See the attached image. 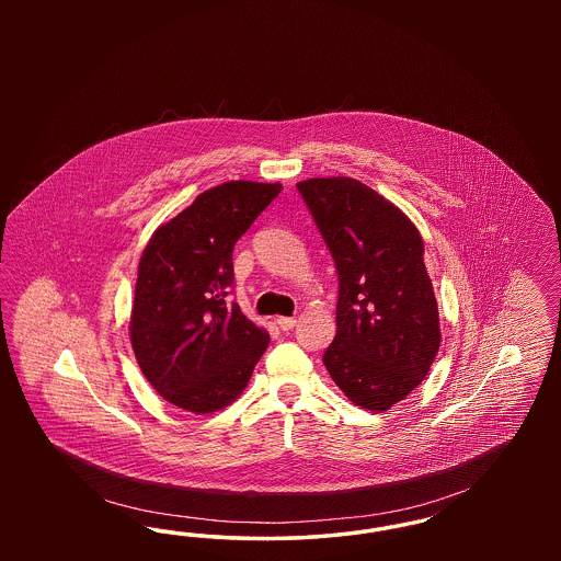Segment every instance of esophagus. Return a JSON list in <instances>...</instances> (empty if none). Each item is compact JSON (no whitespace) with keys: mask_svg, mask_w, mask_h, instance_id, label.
<instances>
[{"mask_svg":"<svg viewBox=\"0 0 561 561\" xmlns=\"http://www.w3.org/2000/svg\"><path fill=\"white\" fill-rule=\"evenodd\" d=\"M277 325L284 330V332H288V330H293L294 325H296V320L294 318H277Z\"/></svg>","mask_w":561,"mask_h":561,"instance_id":"1","label":"esophagus"}]
</instances>
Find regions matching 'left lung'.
Returning a JSON list of instances; mask_svg holds the SVG:
<instances>
[{"mask_svg": "<svg viewBox=\"0 0 561 561\" xmlns=\"http://www.w3.org/2000/svg\"><path fill=\"white\" fill-rule=\"evenodd\" d=\"M296 187L339 271L336 336L323 366L355 405L389 410L423 382L442 343L423 238L398 206L355 179Z\"/></svg>", "mask_w": 561, "mask_h": 561, "instance_id": "8db88e82", "label": "left lung"}]
</instances>
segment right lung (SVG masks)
Returning a JSON list of instances; mask_svg holds the SVG:
<instances>
[{
	"mask_svg": "<svg viewBox=\"0 0 561 561\" xmlns=\"http://www.w3.org/2000/svg\"><path fill=\"white\" fill-rule=\"evenodd\" d=\"M279 183L229 181L158 227L138 263L134 355L161 398L210 414L238 400L268 345L267 330L227 302L233 248L279 195Z\"/></svg>",
	"mask_w": 561,
	"mask_h": 561,
	"instance_id": "1",
	"label": "right lung"
}]
</instances>
